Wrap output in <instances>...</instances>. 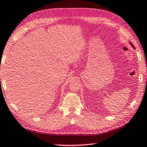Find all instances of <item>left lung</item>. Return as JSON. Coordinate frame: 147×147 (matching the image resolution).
I'll use <instances>...</instances> for the list:
<instances>
[{"label": "left lung", "instance_id": "obj_1", "mask_svg": "<svg viewBox=\"0 0 147 147\" xmlns=\"http://www.w3.org/2000/svg\"><path fill=\"white\" fill-rule=\"evenodd\" d=\"M129 44H131V46H132V47H133V49H135V47H134V45H133V44L132 43H131V42H129Z\"/></svg>", "mask_w": 147, "mask_h": 147}]
</instances>
